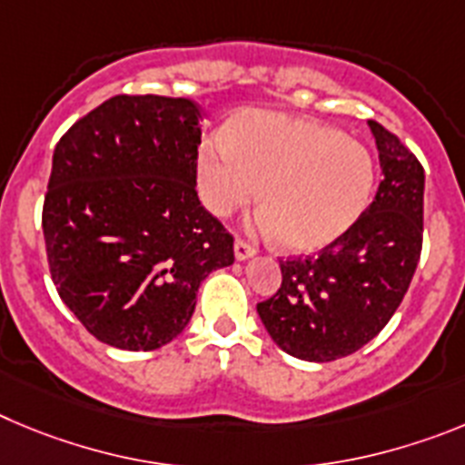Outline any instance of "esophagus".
<instances>
[{
    "mask_svg": "<svg viewBox=\"0 0 465 465\" xmlns=\"http://www.w3.org/2000/svg\"><path fill=\"white\" fill-rule=\"evenodd\" d=\"M254 252H257V250H254V245H250L248 241H242V238H236V242H233V254H236V259H250V257H254Z\"/></svg>",
    "mask_w": 465,
    "mask_h": 465,
    "instance_id": "34e87169",
    "label": "esophagus"
}]
</instances>
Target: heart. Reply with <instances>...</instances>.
<instances>
[{"label": "heart", "instance_id": "obj_1", "mask_svg": "<svg viewBox=\"0 0 465 465\" xmlns=\"http://www.w3.org/2000/svg\"><path fill=\"white\" fill-rule=\"evenodd\" d=\"M224 143L199 153V190L208 211L227 217L257 199L263 232L290 252L331 245L366 211L373 157L338 129L282 113H245Z\"/></svg>", "mask_w": 465, "mask_h": 465}]
</instances>
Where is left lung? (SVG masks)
Here are the masks:
<instances>
[{"label":"left lung","instance_id":"left-lung-1","mask_svg":"<svg viewBox=\"0 0 465 465\" xmlns=\"http://www.w3.org/2000/svg\"><path fill=\"white\" fill-rule=\"evenodd\" d=\"M368 127L382 166L373 203L317 257L280 259L278 292L257 303L275 345L303 361H333L373 341L420 262L424 169L396 134L375 120Z\"/></svg>","mask_w":465,"mask_h":465}]
</instances>
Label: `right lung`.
<instances>
[{"label": "right lung", "instance_id": "right-lung-1", "mask_svg": "<svg viewBox=\"0 0 465 465\" xmlns=\"http://www.w3.org/2000/svg\"><path fill=\"white\" fill-rule=\"evenodd\" d=\"M199 108L118 94L83 115L53 153L44 238L57 294L120 350H157L190 322L233 236L196 196Z\"/></svg>", "mask_w": 465, "mask_h": 465}]
</instances>
